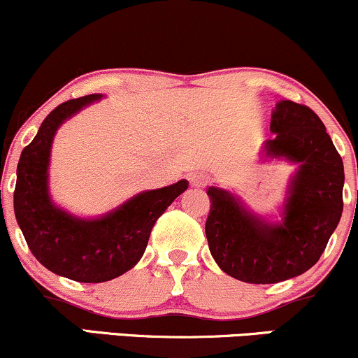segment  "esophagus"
Here are the masks:
<instances>
[{
  "label": "esophagus",
  "instance_id": "34e87169",
  "mask_svg": "<svg viewBox=\"0 0 358 358\" xmlns=\"http://www.w3.org/2000/svg\"><path fill=\"white\" fill-rule=\"evenodd\" d=\"M208 184V176L201 174V172H196V174L191 176V186L194 187H204Z\"/></svg>",
  "mask_w": 358,
  "mask_h": 358
}]
</instances>
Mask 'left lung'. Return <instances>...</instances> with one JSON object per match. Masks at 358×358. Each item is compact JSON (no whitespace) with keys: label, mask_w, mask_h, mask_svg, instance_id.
Wrapping results in <instances>:
<instances>
[{"label":"left lung","mask_w":358,"mask_h":358,"mask_svg":"<svg viewBox=\"0 0 358 358\" xmlns=\"http://www.w3.org/2000/svg\"><path fill=\"white\" fill-rule=\"evenodd\" d=\"M275 134L264 150L298 162L280 224L253 216L229 192L209 187L206 238L214 262L239 281L270 285L295 278L320 259L343 211V162L320 117L281 100L271 115Z\"/></svg>","instance_id":"obj_1"}]
</instances>
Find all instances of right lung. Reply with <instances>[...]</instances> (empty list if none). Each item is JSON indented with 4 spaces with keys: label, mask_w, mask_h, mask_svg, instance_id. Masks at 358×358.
<instances>
[{
    "label": "right lung",
    "mask_w": 358,
    "mask_h": 358,
    "mask_svg": "<svg viewBox=\"0 0 358 358\" xmlns=\"http://www.w3.org/2000/svg\"><path fill=\"white\" fill-rule=\"evenodd\" d=\"M102 95L58 105L21 152L16 169L15 216L33 256L46 270L80 283H103L138 263L155 221L187 189V180L145 191L100 220H78L53 206L48 161L55 132L69 117Z\"/></svg>",
    "instance_id": "right-lung-1"
}]
</instances>
